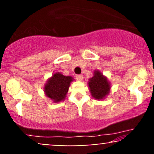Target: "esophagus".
I'll return each instance as SVG.
<instances>
[{"label": "esophagus", "mask_w": 154, "mask_h": 154, "mask_svg": "<svg viewBox=\"0 0 154 154\" xmlns=\"http://www.w3.org/2000/svg\"><path fill=\"white\" fill-rule=\"evenodd\" d=\"M76 79L79 81L82 80V75H77V76H76Z\"/></svg>", "instance_id": "obj_1"}]
</instances>
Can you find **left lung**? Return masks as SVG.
I'll use <instances>...</instances> for the list:
<instances>
[{
  "mask_svg": "<svg viewBox=\"0 0 154 154\" xmlns=\"http://www.w3.org/2000/svg\"><path fill=\"white\" fill-rule=\"evenodd\" d=\"M88 86L90 88L92 96L95 99H103L109 93L110 84L99 71H95L94 76L89 79Z\"/></svg>",
  "mask_w": 154,
  "mask_h": 154,
  "instance_id": "obj_1",
  "label": "left lung"
}]
</instances>
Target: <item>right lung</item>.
Segmentation results:
<instances>
[{
	"instance_id": "add662e5",
	"label": "right lung",
	"mask_w": 154,
	"mask_h": 154,
	"mask_svg": "<svg viewBox=\"0 0 154 154\" xmlns=\"http://www.w3.org/2000/svg\"><path fill=\"white\" fill-rule=\"evenodd\" d=\"M72 81L73 78L70 76H64L59 72L54 74L44 87L45 95L54 102L61 101L66 97Z\"/></svg>"
}]
</instances>
